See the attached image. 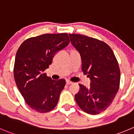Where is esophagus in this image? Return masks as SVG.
<instances>
[{
  "label": "esophagus",
  "mask_w": 134,
  "mask_h": 134,
  "mask_svg": "<svg viewBox=\"0 0 134 134\" xmlns=\"http://www.w3.org/2000/svg\"><path fill=\"white\" fill-rule=\"evenodd\" d=\"M72 83H73V82H72V81H70V80H66V84H67V85H70V84H72Z\"/></svg>",
  "instance_id": "obj_1"
}]
</instances>
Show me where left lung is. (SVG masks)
Returning <instances> with one entry per match:
<instances>
[{"label":"left lung","instance_id":"8db88e82","mask_svg":"<svg viewBox=\"0 0 134 134\" xmlns=\"http://www.w3.org/2000/svg\"><path fill=\"white\" fill-rule=\"evenodd\" d=\"M69 35L81 55L83 74L91 79L90 88L80 84V91L75 99L84 112L98 114L110 107L119 89L120 70L118 61L106 43L81 34Z\"/></svg>","mask_w":134,"mask_h":134}]
</instances>
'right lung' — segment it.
<instances>
[{
    "label": "right lung",
    "instance_id": "obj_1",
    "mask_svg": "<svg viewBox=\"0 0 134 134\" xmlns=\"http://www.w3.org/2000/svg\"><path fill=\"white\" fill-rule=\"evenodd\" d=\"M70 43L63 34H46L24 41L15 58L14 76L17 87L31 109L40 113L53 110L64 88V79L53 80L44 70L52 64L54 54Z\"/></svg>",
    "mask_w": 134,
    "mask_h": 134
}]
</instances>
